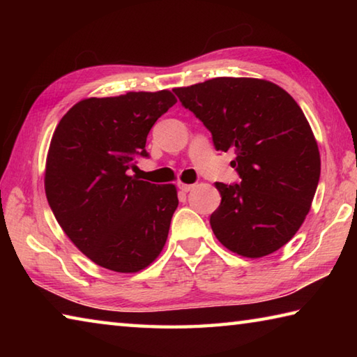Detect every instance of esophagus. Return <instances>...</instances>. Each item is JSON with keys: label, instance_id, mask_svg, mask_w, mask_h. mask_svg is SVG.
<instances>
[{"label": "esophagus", "instance_id": "34e87169", "mask_svg": "<svg viewBox=\"0 0 357 357\" xmlns=\"http://www.w3.org/2000/svg\"><path fill=\"white\" fill-rule=\"evenodd\" d=\"M178 187H179V189L183 190V192H189V190H192V189H193V185H192V184H184V183H179V184H178Z\"/></svg>", "mask_w": 357, "mask_h": 357}]
</instances>
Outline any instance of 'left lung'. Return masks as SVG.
<instances>
[{
    "mask_svg": "<svg viewBox=\"0 0 357 357\" xmlns=\"http://www.w3.org/2000/svg\"><path fill=\"white\" fill-rule=\"evenodd\" d=\"M206 126L217 151H234L241 183H215L220 206L211 228L228 250L261 258L291 239L309 214L321 172L312 128L279 84L217 77L173 89Z\"/></svg>",
    "mask_w": 357,
    "mask_h": 357,
    "instance_id": "1",
    "label": "left lung"
}]
</instances>
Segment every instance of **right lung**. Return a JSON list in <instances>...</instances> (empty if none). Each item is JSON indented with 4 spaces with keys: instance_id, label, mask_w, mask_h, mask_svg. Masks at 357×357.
<instances>
[{
    "instance_id": "add662e5",
    "label": "right lung",
    "mask_w": 357,
    "mask_h": 357,
    "mask_svg": "<svg viewBox=\"0 0 357 357\" xmlns=\"http://www.w3.org/2000/svg\"><path fill=\"white\" fill-rule=\"evenodd\" d=\"M172 91L88 98L53 132L45 162V195L59 227L91 261L114 273H138L160 255L173 213L174 184L130 176L137 154L168 108Z\"/></svg>"
}]
</instances>
